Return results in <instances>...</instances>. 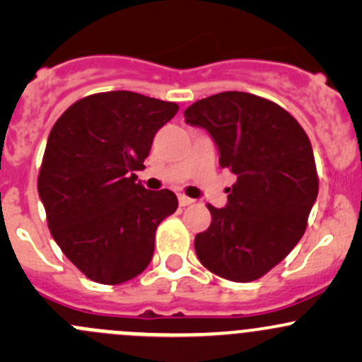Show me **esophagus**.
Here are the masks:
<instances>
[{
	"label": "esophagus",
	"instance_id": "1",
	"mask_svg": "<svg viewBox=\"0 0 362 362\" xmlns=\"http://www.w3.org/2000/svg\"><path fill=\"white\" fill-rule=\"evenodd\" d=\"M178 203H180V206H189V204L194 203V199H191V198H187V196L180 194V196H178Z\"/></svg>",
	"mask_w": 362,
	"mask_h": 362
}]
</instances>
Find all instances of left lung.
I'll use <instances>...</instances> for the list:
<instances>
[{
  "instance_id": "obj_1",
  "label": "left lung",
  "mask_w": 362,
  "mask_h": 362,
  "mask_svg": "<svg viewBox=\"0 0 362 362\" xmlns=\"http://www.w3.org/2000/svg\"><path fill=\"white\" fill-rule=\"evenodd\" d=\"M184 115L185 122L210 133L218 164L236 175L228 204H206L211 224L196 235V255L222 279H261L306 229L319 192L312 144L289 112L249 93L214 94Z\"/></svg>"
}]
</instances>
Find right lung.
<instances>
[{
  "mask_svg": "<svg viewBox=\"0 0 362 362\" xmlns=\"http://www.w3.org/2000/svg\"><path fill=\"white\" fill-rule=\"evenodd\" d=\"M177 112L171 101L110 90L73 103L50 131L38 194L52 238L93 282L117 286L140 275L156 229L177 210L173 192L147 191L134 173Z\"/></svg>",
  "mask_w": 362,
  "mask_h": 362,
  "instance_id": "obj_1",
  "label": "right lung"
}]
</instances>
